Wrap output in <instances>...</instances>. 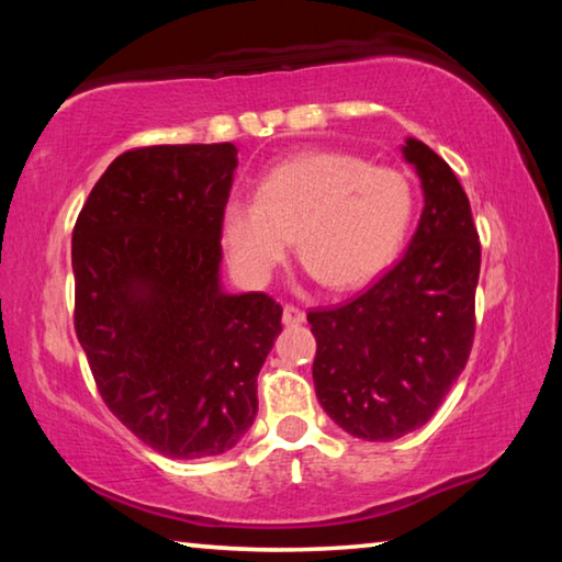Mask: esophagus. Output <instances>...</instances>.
<instances>
[{"label":"esophagus","instance_id":"obj_1","mask_svg":"<svg viewBox=\"0 0 562 562\" xmlns=\"http://www.w3.org/2000/svg\"><path fill=\"white\" fill-rule=\"evenodd\" d=\"M282 322H284V325H302L304 312L300 307H294V304H284V307H282Z\"/></svg>","mask_w":562,"mask_h":562}]
</instances>
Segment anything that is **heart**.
I'll list each match as a JSON object with an SVG mask.
<instances>
[{"instance_id":"b5f03b06","label":"heart","mask_w":562,"mask_h":562,"mask_svg":"<svg viewBox=\"0 0 562 562\" xmlns=\"http://www.w3.org/2000/svg\"><path fill=\"white\" fill-rule=\"evenodd\" d=\"M412 215L414 190L398 170L341 150H312L270 168L258 198L225 203L223 240L233 268L262 284L294 237V252L310 274L345 292L386 270Z\"/></svg>"}]
</instances>
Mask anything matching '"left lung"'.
<instances>
[{
	"label": "left lung",
	"mask_w": 562,
	"mask_h": 562,
	"mask_svg": "<svg viewBox=\"0 0 562 562\" xmlns=\"http://www.w3.org/2000/svg\"><path fill=\"white\" fill-rule=\"evenodd\" d=\"M424 188L408 250L372 288L312 310L315 392L331 422L364 441L424 426L463 372L475 335L481 243L469 195L441 156L406 138Z\"/></svg>",
	"instance_id": "8db88e82"
}]
</instances>
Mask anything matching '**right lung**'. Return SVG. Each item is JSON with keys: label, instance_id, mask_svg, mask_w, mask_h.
Returning a JSON list of instances; mask_svg holds the SVG:
<instances>
[{"label": "right lung", "instance_id": "add662e5", "mask_svg": "<svg viewBox=\"0 0 562 562\" xmlns=\"http://www.w3.org/2000/svg\"><path fill=\"white\" fill-rule=\"evenodd\" d=\"M233 144L121 154L74 225V327L111 414L168 459L231 451L282 331L265 292L221 288Z\"/></svg>", "mask_w": 562, "mask_h": 562}]
</instances>
